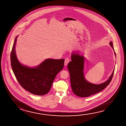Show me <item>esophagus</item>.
I'll list each match as a JSON object with an SVG mask.
<instances>
[{
  "label": "esophagus",
  "mask_w": 126,
  "mask_h": 126,
  "mask_svg": "<svg viewBox=\"0 0 126 126\" xmlns=\"http://www.w3.org/2000/svg\"><path fill=\"white\" fill-rule=\"evenodd\" d=\"M69 62V59H68V58H66L65 59V61H64V65L67 66Z\"/></svg>",
  "instance_id": "esophagus-1"
}]
</instances>
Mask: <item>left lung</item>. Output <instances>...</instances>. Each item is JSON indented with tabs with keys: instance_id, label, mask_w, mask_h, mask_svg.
Returning a JSON list of instances; mask_svg holds the SVG:
<instances>
[{
	"instance_id": "1",
	"label": "left lung",
	"mask_w": 126,
	"mask_h": 126,
	"mask_svg": "<svg viewBox=\"0 0 126 126\" xmlns=\"http://www.w3.org/2000/svg\"><path fill=\"white\" fill-rule=\"evenodd\" d=\"M114 50L113 43H109ZM115 55L116 53L114 52ZM85 58L79 53H73L71 54V61L68 63V69L70 74L72 89L75 95L79 97H88L101 91L110 84L114 73H112L108 79L102 84H96L88 81L84 77V62Z\"/></svg>"
}]
</instances>
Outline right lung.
Listing matches in <instances>:
<instances>
[{
    "mask_svg": "<svg viewBox=\"0 0 126 126\" xmlns=\"http://www.w3.org/2000/svg\"><path fill=\"white\" fill-rule=\"evenodd\" d=\"M16 37L11 53V65L18 83L25 90L34 95H42L50 90L56 76L62 70L64 60L47 59L35 67L21 64L16 53Z\"/></svg>",
    "mask_w": 126,
    "mask_h": 126,
    "instance_id": "add662e5",
    "label": "right lung"
}]
</instances>
